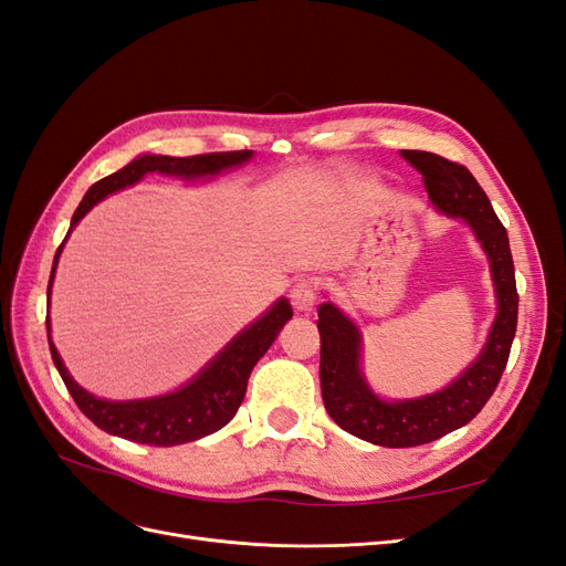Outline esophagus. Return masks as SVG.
<instances>
[{
  "mask_svg": "<svg viewBox=\"0 0 566 566\" xmlns=\"http://www.w3.org/2000/svg\"><path fill=\"white\" fill-rule=\"evenodd\" d=\"M318 281L316 279H302L293 285V293H290V297H293V306L297 312H312L316 302H318Z\"/></svg>",
  "mask_w": 566,
  "mask_h": 566,
  "instance_id": "1",
  "label": "esophagus"
}]
</instances>
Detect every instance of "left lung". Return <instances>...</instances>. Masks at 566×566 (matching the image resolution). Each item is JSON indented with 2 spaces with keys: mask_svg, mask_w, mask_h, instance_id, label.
<instances>
[{
  "mask_svg": "<svg viewBox=\"0 0 566 566\" xmlns=\"http://www.w3.org/2000/svg\"><path fill=\"white\" fill-rule=\"evenodd\" d=\"M401 156L422 175L437 208L465 219L486 250L499 295V316L493 321L486 347L453 385L432 397L387 403L375 397L358 368L361 335L356 325L331 302L318 304L321 397L325 410L345 432L387 449H410L441 439L468 424L484 408L507 366L520 302L507 231L470 169L427 150H401Z\"/></svg>",
  "mask_w": 566,
  "mask_h": 566,
  "instance_id": "8db88e82",
  "label": "left lung"
}]
</instances>
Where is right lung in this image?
<instances>
[{
	"label": "right lung",
	"mask_w": 566,
	"mask_h": 566,
	"mask_svg": "<svg viewBox=\"0 0 566 566\" xmlns=\"http://www.w3.org/2000/svg\"><path fill=\"white\" fill-rule=\"evenodd\" d=\"M252 158V150H227V153H202V156L172 158V156H142L125 165L117 172L96 181L87 196L82 198L71 221V231L77 221L87 214L98 200H104L108 193L119 191V188L132 186L148 172H165L179 177H208L219 175L221 169L235 167ZM67 231V233H71ZM67 238V235H65ZM63 238V243H65ZM63 243L56 250L54 269H51V281ZM51 293V283H49ZM293 316L287 300H279L271 310L245 328L235 339L229 342V347L221 352L214 361L205 368L200 375L181 387L175 394L158 399H142V401H106L96 399L94 394L84 391L65 370L61 356L49 335V316H46V335L51 358L61 373V378L75 399L77 408L87 416L101 430L123 437L136 443H148V447H177V443L196 441L221 430L241 408L245 399V389L250 373L256 361L266 354L271 342L276 339L285 321Z\"/></svg>",
	"instance_id": "obj_1"
}]
</instances>
